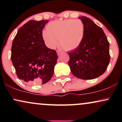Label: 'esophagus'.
Instances as JSON below:
<instances>
[{
    "mask_svg": "<svg viewBox=\"0 0 122 122\" xmlns=\"http://www.w3.org/2000/svg\"><path fill=\"white\" fill-rule=\"evenodd\" d=\"M61 51L60 50H57V55H60V54H61Z\"/></svg>",
    "mask_w": 122,
    "mask_h": 122,
    "instance_id": "obj_1",
    "label": "esophagus"
}]
</instances>
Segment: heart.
Here are the masks:
<instances>
[{"instance_id":"obj_1","label":"heart","mask_w":122,"mask_h":122,"mask_svg":"<svg viewBox=\"0 0 122 122\" xmlns=\"http://www.w3.org/2000/svg\"><path fill=\"white\" fill-rule=\"evenodd\" d=\"M84 25L80 19L55 20L43 30L42 38L47 47L53 49L58 44L66 50H73L81 44L84 36Z\"/></svg>"}]
</instances>
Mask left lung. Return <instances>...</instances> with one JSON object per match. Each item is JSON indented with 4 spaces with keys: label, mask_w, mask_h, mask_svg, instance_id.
I'll return each mask as SVG.
<instances>
[{
    "label": "left lung",
    "mask_w": 122,
    "mask_h": 122,
    "mask_svg": "<svg viewBox=\"0 0 122 122\" xmlns=\"http://www.w3.org/2000/svg\"><path fill=\"white\" fill-rule=\"evenodd\" d=\"M79 18L84 25V36L79 46L68 53V65L76 77L94 79L107 69L110 60V43L101 27L87 17Z\"/></svg>",
    "instance_id": "1"
}]
</instances>
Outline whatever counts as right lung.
Listing matches in <instances>:
<instances>
[{
    "label": "right lung",
    "mask_w": 122,
    "mask_h": 122,
    "mask_svg": "<svg viewBox=\"0 0 122 122\" xmlns=\"http://www.w3.org/2000/svg\"><path fill=\"white\" fill-rule=\"evenodd\" d=\"M49 20H29L21 27L12 42L11 61L18 77L29 85L43 84L51 79L58 56L47 48L42 30Z\"/></svg>",
    "instance_id": "obj_1"
}]
</instances>
